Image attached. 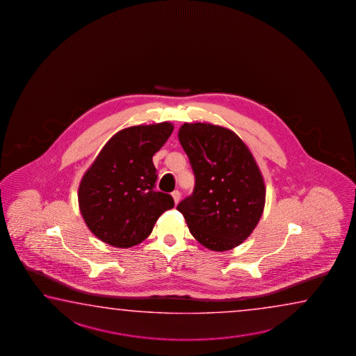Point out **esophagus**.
Returning a JSON list of instances; mask_svg holds the SVG:
<instances>
[{"mask_svg": "<svg viewBox=\"0 0 356 356\" xmlns=\"http://www.w3.org/2000/svg\"><path fill=\"white\" fill-rule=\"evenodd\" d=\"M181 192L179 191H175L173 193H172V197H173V199H175V203L177 204L179 200H181Z\"/></svg>", "mask_w": 356, "mask_h": 356, "instance_id": "34e87169", "label": "esophagus"}]
</instances>
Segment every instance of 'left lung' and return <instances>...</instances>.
Masks as SVG:
<instances>
[{
    "mask_svg": "<svg viewBox=\"0 0 356 356\" xmlns=\"http://www.w3.org/2000/svg\"><path fill=\"white\" fill-rule=\"evenodd\" d=\"M178 138L195 177L193 193L177 207L194 238L224 252L252 234L266 204V184L247 145L211 123H184Z\"/></svg>",
    "mask_w": 356,
    "mask_h": 356,
    "instance_id": "1",
    "label": "left lung"
}]
</instances>
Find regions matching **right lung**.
Segmentation results:
<instances>
[{
  "instance_id": "obj_1",
  "label": "right lung",
  "mask_w": 356,
  "mask_h": 356,
  "mask_svg": "<svg viewBox=\"0 0 356 356\" xmlns=\"http://www.w3.org/2000/svg\"><path fill=\"white\" fill-rule=\"evenodd\" d=\"M173 132L162 122L115 133L86 172L79 188V211L98 239L115 248L137 245L151 234L170 194L156 192L157 169L152 157Z\"/></svg>"
}]
</instances>
